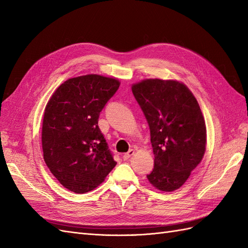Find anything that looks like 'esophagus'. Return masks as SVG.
<instances>
[{
  "label": "esophagus",
  "instance_id": "obj_1",
  "mask_svg": "<svg viewBox=\"0 0 248 248\" xmlns=\"http://www.w3.org/2000/svg\"><path fill=\"white\" fill-rule=\"evenodd\" d=\"M134 153H136V151H134V150L133 149H130L129 150V151L128 152H127V153H125V154H123V159L124 160H127V159H129L130 158V157L134 154Z\"/></svg>",
  "mask_w": 248,
  "mask_h": 248
}]
</instances>
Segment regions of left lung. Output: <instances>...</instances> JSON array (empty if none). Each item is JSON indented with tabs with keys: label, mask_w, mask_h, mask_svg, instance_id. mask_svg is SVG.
Wrapping results in <instances>:
<instances>
[{
	"label": "left lung",
	"mask_w": 248,
	"mask_h": 248,
	"mask_svg": "<svg viewBox=\"0 0 248 248\" xmlns=\"http://www.w3.org/2000/svg\"><path fill=\"white\" fill-rule=\"evenodd\" d=\"M131 89L150 127L154 169L147 178L155 188L174 191L186 182L205 154L204 116L183 82L148 78Z\"/></svg>",
	"instance_id": "8db88e82"
}]
</instances>
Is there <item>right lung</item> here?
<instances>
[{
  "label": "right lung",
  "mask_w": 248,
  "mask_h": 248,
  "mask_svg": "<svg viewBox=\"0 0 248 248\" xmlns=\"http://www.w3.org/2000/svg\"><path fill=\"white\" fill-rule=\"evenodd\" d=\"M117 78L87 74L67 79L48 100L42 122L43 158L65 188L86 193L98 187L117 162L98 127Z\"/></svg>",
  "instance_id": "1"
}]
</instances>
